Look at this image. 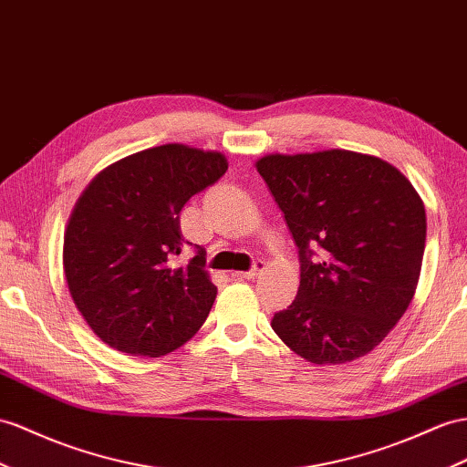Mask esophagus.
I'll use <instances>...</instances> for the list:
<instances>
[{"mask_svg": "<svg viewBox=\"0 0 467 467\" xmlns=\"http://www.w3.org/2000/svg\"><path fill=\"white\" fill-rule=\"evenodd\" d=\"M266 266H265V262H256V265L253 266V268H250L248 272H233V276L234 278H241V280H253V278H256L258 276V274L262 272V270H265Z\"/></svg>", "mask_w": 467, "mask_h": 467, "instance_id": "1", "label": "esophagus"}]
</instances>
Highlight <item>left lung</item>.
<instances>
[{
	"instance_id": "1",
	"label": "left lung",
	"mask_w": 467,
	"mask_h": 467,
	"mask_svg": "<svg viewBox=\"0 0 467 467\" xmlns=\"http://www.w3.org/2000/svg\"><path fill=\"white\" fill-rule=\"evenodd\" d=\"M300 253V288L272 329L314 365L373 351L410 306L426 211L397 167L349 150L268 153L256 161ZM309 245L320 246L316 257Z\"/></svg>"
}]
</instances>
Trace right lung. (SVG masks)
I'll return each instance as SVG.
<instances>
[{"label": "right lung", "instance_id": "right-lung-1", "mask_svg": "<svg viewBox=\"0 0 467 467\" xmlns=\"http://www.w3.org/2000/svg\"><path fill=\"white\" fill-rule=\"evenodd\" d=\"M229 170L221 151L165 143L119 160L82 191L63 244L68 292L110 348L161 357L205 324L217 285L205 248L179 266L187 244L179 213Z\"/></svg>", "mask_w": 467, "mask_h": 467}]
</instances>
